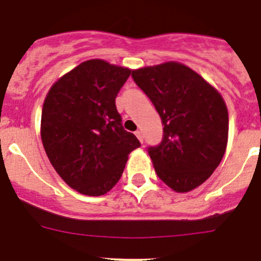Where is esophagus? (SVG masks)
<instances>
[{"label":"esophagus","instance_id":"esophagus-1","mask_svg":"<svg viewBox=\"0 0 261 261\" xmlns=\"http://www.w3.org/2000/svg\"><path fill=\"white\" fill-rule=\"evenodd\" d=\"M135 135H136V138L141 141V143H144V136H143V133H141V131H139V130L135 131Z\"/></svg>","mask_w":261,"mask_h":261}]
</instances>
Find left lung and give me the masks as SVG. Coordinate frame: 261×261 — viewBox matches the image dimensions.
<instances>
[{"label":"left lung","mask_w":261,"mask_h":261,"mask_svg":"<svg viewBox=\"0 0 261 261\" xmlns=\"http://www.w3.org/2000/svg\"><path fill=\"white\" fill-rule=\"evenodd\" d=\"M134 82L162 118L163 139L147 152L155 172L175 192L208 179L225 154L228 114L221 94L179 63L133 70Z\"/></svg>","instance_id":"left-lung-1"}]
</instances>
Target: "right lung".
<instances>
[{"label": "right lung", "instance_id": "add662e5", "mask_svg": "<svg viewBox=\"0 0 261 261\" xmlns=\"http://www.w3.org/2000/svg\"><path fill=\"white\" fill-rule=\"evenodd\" d=\"M130 73L105 60H87L63 75L44 102V149L62 179L82 194L107 193L122 175L127 155L141 145L123 128L116 109Z\"/></svg>", "mask_w": 261, "mask_h": 261}]
</instances>
